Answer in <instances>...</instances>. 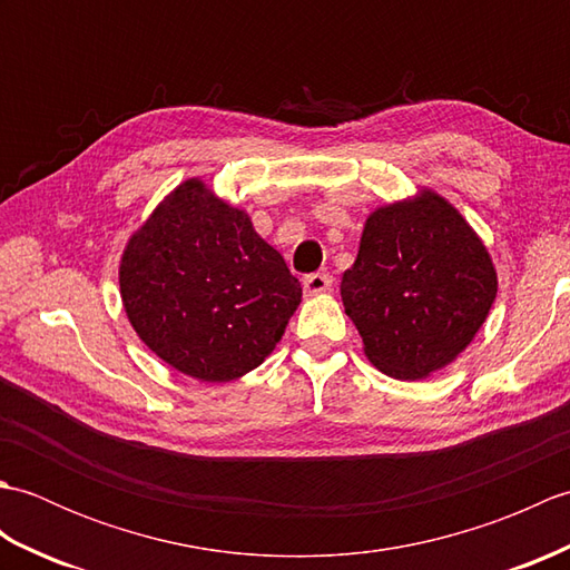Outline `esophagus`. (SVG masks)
<instances>
[{
	"mask_svg": "<svg viewBox=\"0 0 570 570\" xmlns=\"http://www.w3.org/2000/svg\"><path fill=\"white\" fill-rule=\"evenodd\" d=\"M333 286V276L325 274V272H316V274H308L304 278V292L308 296H316V294H325L328 288Z\"/></svg>",
	"mask_w": 570,
	"mask_h": 570,
	"instance_id": "34e87169",
	"label": "esophagus"
}]
</instances>
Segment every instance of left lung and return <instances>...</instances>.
I'll return each instance as SVG.
<instances>
[{"mask_svg": "<svg viewBox=\"0 0 570 570\" xmlns=\"http://www.w3.org/2000/svg\"><path fill=\"white\" fill-rule=\"evenodd\" d=\"M341 296L372 365L423 380L451 365L488 321L498 272L455 205L421 188L370 213Z\"/></svg>", "mask_w": 570, "mask_h": 570, "instance_id": "1", "label": "left lung"}]
</instances>
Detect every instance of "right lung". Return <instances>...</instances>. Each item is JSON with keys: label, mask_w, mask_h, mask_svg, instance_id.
<instances>
[{"label": "right lung", "mask_w": 570, "mask_h": 570, "mask_svg": "<svg viewBox=\"0 0 570 570\" xmlns=\"http://www.w3.org/2000/svg\"><path fill=\"white\" fill-rule=\"evenodd\" d=\"M119 294L151 353L210 384L259 367L301 304L282 254L200 178L178 184L129 237Z\"/></svg>", "instance_id": "1"}]
</instances>
